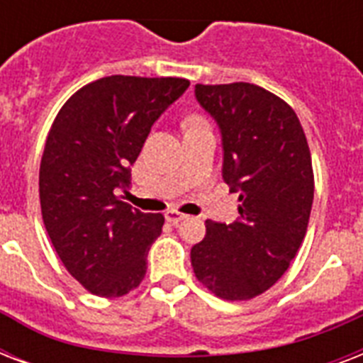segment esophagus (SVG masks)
Wrapping results in <instances>:
<instances>
[{"label": "esophagus", "instance_id": "1", "mask_svg": "<svg viewBox=\"0 0 363 363\" xmlns=\"http://www.w3.org/2000/svg\"><path fill=\"white\" fill-rule=\"evenodd\" d=\"M165 218H167V222H171V224H179V222L186 218V215H182V213H179V211L175 209H171L165 213Z\"/></svg>", "mask_w": 363, "mask_h": 363}]
</instances>
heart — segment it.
I'll return each instance as SVG.
<instances>
[{
	"instance_id": "heart-1",
	"label": "heart",
	"mask_w": 363,
	"mask_h": 363,
	"mask_svg": "<svg viewBox=\"0 0 363 363\" xmlns=\"http://www.w3.org/2000/svg\"><path fill=\"white\" fill-rule=\"evenodd\" d=\"M192 122H203V121H201L199 116H194V118H190V121H188L186 124H192Z\"/></svg>"
}]
</instances>
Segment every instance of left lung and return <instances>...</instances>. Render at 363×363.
<instances>
[{
    "instance_id": "1",
    "label": "left lung",
    "mask_w": 363,
    "mask_h": 363,
    "mask_svg": "<svg viewBox=\"0 0 363 363\" xmlns=\"http://www.w3.org/2000/svg\"><path fill=\"white\" fill-rule=\"evenodd\" d=\"M196 99L222 133V179L239 194L238 220L205 222L190 258L205 288L242 301L275 284L298 254L309 224L315 175L298 115L250 82L196 84Z\"/></svg>"
}]
</instances>
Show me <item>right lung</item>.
<instances>
[{"label": "right lung", "mask_w": 363, "mask_h": 363, "mask_svg": "<svg viewBox=\"0 0 363 363\" xmlns=\"http://www.w3.org/2000/svg\"><path fill=\"white\" fill-rule=\"evenodd\" d=\"M179 77L111 75L75 92L48 131L39 169L43 222L65 269L101 298L141 284L164 216L118 198L152 124L186 92Z\"/></svg>", "instance_id": "1"}]
</instances>
